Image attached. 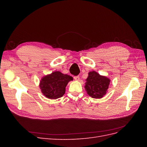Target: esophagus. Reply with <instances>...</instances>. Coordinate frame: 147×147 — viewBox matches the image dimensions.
<instances>
[{
    "label": "esophagus",
    "mask_w": 147,
    "mask_h": 147,
    "mask_svg": "<svg viewBox=\"0 0 147 147\" xmlns=\"http://www.w3.org/2000/svg\"><path fill=\"white\" fill-rule=\"evenodd\" d=\"M74 78L75 80H77L78 81V80H80V77L78 76V75H77V76H74Z\"/></svg>",
    "instance_id": "esophagus-1"
}]
</instances>
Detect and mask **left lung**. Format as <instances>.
I'll use <instances>...</instances> for the list:
<instances>
[{
	"label": "left lung",
	"instance_id": "1",
	"mask_svg": "<svg viewBox=\"0 0 147 147\" xmlns=\"http://www.w3.org/2000/svg\"><path fill=\"white\" fill-rule=\"evenodd\" d=\"M84 86L88 94L92 98H102L107 91L110 84V80L104 76H101L95 71L88 74Z\"/></svg>",
	"mask_w": 147,
	"mask_h": 147
}]
</instances>
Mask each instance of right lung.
Returning <instances> with one entry per match:
<instances>
[{"mask_svg":"<svg viewBox=\"0 0 147 147\" xmlns=\"http://www.w3.org/2000/svg\"><path fill=\"white\" fill-rule=\"evenodd\" d=\"M72 80L70 75L56 71L42 79L40 88L44 96L49 99H56L63 96L67 84Z\"/></svg>","mask_w":147,"mask_h":147,"instance_id":"add662e5","label":"right lung"}]
</instances>
